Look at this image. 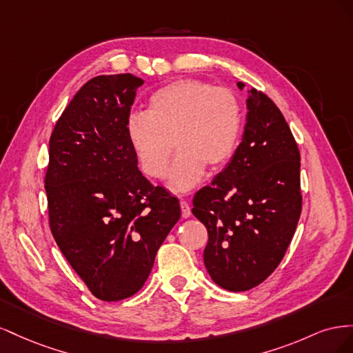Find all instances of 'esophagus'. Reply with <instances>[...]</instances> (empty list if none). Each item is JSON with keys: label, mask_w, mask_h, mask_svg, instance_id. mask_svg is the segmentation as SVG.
I'll return each instance as SVG.
<instances>
[{"label": "esophagus", "mask_w": 353, "mask_h": 353, "mask_svg": "<svg viewBox=\"0 0 353 353\" xmlns=\"http://www.w3.org/2000/svg\"><path fill=\"white\" fill-rule=\"evenodd\" d=\"M179 205H181V212H183V218H188L191 215V208L188 205V201L181 200Z\"/></svg>", "instance_id": "34e87169"}]
</instances>
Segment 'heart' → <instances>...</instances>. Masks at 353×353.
<instances>
[{"instance_id":"heart-1","label":"heart","mask_w":353,"mask_h":353,"mask_svg":"<svg viewBox=\"0 0 353 353\" xmlns=\"http://www.w3.org/2000/svg\"><path fill=\"white\" fill-rule=\"evenodd\" d=\"M241 121V105L232 91L181 79L154 91L148 112L128 117L126 135L144 174L152 178L165 176L176 145L169 185L187 191L201 179L206 166L218 169L230 162Z\"/></svg>"}]
</instances>
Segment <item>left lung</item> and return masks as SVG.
<instances>
[{
  "mask_svg": "<svg viewBox=\"0 0 353 353\" xmlns=\"http://www.w3.org/2000/svg\"><path fill=\"white\" fill-rule=\"evenodd\" d=\"M248 94L241 143L197 191L191 210L208 230L206 270L230 292L250 290L275 271L302 212L301 153L290 126L268 95Z\"/></svg>",
  "mask_w": 353,
  "mask_h": 353,
  "instance_id": "left-lung-1",
  "label": "left lung"
}]
</instances>
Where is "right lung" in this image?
I'll use <instances>...</instances> for the list:
<instances>
[{
    "instance_id": "add662e5",
    "label": "right lung",
    "mask_w": 353,
    "mask_h": 353,
    "mask_svg": "<svg viewBox=\"0 0 353 353\" xmlns=\"http://www.w3.org/2000/svg\"><path fill=\"white\" fill-rule=\"evenodd\" d=\"M143 83L131 73L90 79L50 137L46 191L52 237L104 302L140 290L181 216L178 199L143 176L126 135Z\"/></svg>"
}]
</instances>
